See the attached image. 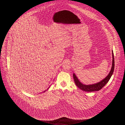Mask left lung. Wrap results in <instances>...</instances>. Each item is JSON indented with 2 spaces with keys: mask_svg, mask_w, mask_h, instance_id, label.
<instances>
[{
  "mask_svg": "<svg viewBox=\"0 0 125 125\" xmlns=\"http://www.w3.org/2000/svg\"><path fill=\"white\" fill-rule=\"evenodd\" d=\"M112 68L111 69L110 72H109L108 76H107L105 79L102 80L100 82H98L97 83H96L95 84H90V85H85L84 84H83L81 82H80L79 79L77 78L75 74H73V78L74 80V82L76 85L81 90H83L84 92H95V91H98L100 90L107 83L108 81H109L110 79L111 78L112 75H113L114 70V54L112 51Z\"/></svg>",
  "mask_w": 125,
  "mask_h": 125,
  "instance_id": "1",
  "label": "left lung"
}]
</instances>
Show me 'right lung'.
Wrapping results in <instances>:
<instances>
[{"instance_id":"obj_1","label":"right lung","mask_w":125,"mask_h":125,"mask_svg":"<svg viewBox=\"0 0 125 125\" xmlns=\"http://www.w3.org/2000/svg\"><path fill=\"white\" fill-rule=\"evenodd\" d=\"M44 92H45V91H44Z\"/></svg>"}]
</instances>
